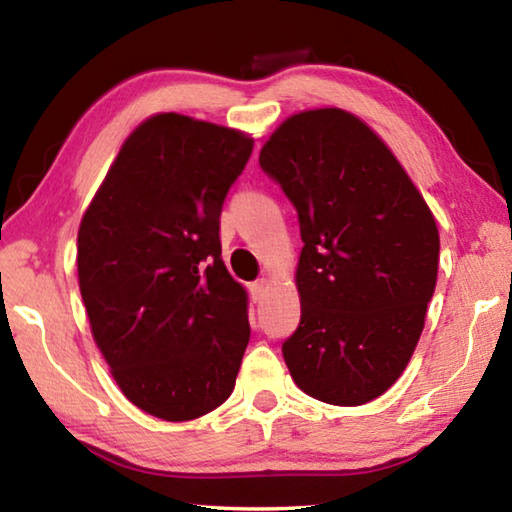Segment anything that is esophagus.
<instances>
[{
	"instance_id": "1",
	"label": "esophagus",
	"mask_w": 512,
	"mask_h": 512,
	"mask_svg": "<svg viewBox=\"0 0 512 512\" xmlns=\"http://www.w3.org/2000/svg\"><path fill=\"white\" fill-rule=\"evenodd\" d=\"M268 284H271V280H266V277H262V280H257L253 287H250V291H253V300L255 302H262L266 298Z\"/></svg>"
}]
</instances>
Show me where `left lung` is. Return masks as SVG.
<instances>
[{"instance_id":"left-lung-1","label":"left lung","mask_w":512,"mask_h":512,"mask_svg":"<svg viewBox=\"0 0 512 512\" xmlns=\"http://www.w3.org/2000/svg\"><path fill=\"white\" fill-rule=\"evenodd\" d=\"M259 164L296 205L300 325L282 354L300 391L359 406L409 366L436 289L438 225L386 142L357 115H291Z\"/></svg>"}]
</instances>
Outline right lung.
Segmentation results:
<instances>
[{"label": "right lung", "mask_w": 512, "mask_h": 512, "mask_svg": "<svg viewBox=\"0 0 512 512\" xmlns=\"http://www.w3.org/2000/svg\"><path fill=\"white\" fill-rule=\"evenodd\" d=\"M253 137L158 112L126 137L79 228L92 339L137 409L187 422L228 400L250 339L248 293L219 216Z\"/></svg>", "instance_id": "1"}]
</instances>
